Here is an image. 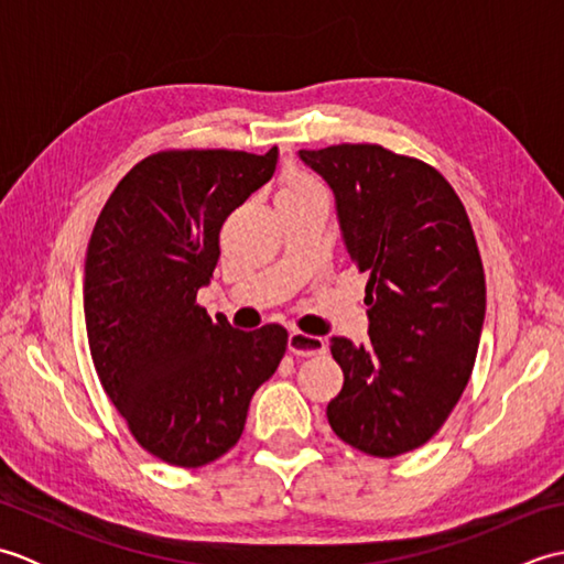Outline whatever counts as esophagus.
Wrapping results in <instances>:
<instances>
[{
	"label": "esophagus",
	"instance_id": "1",
	"mask_svg": "<svg viewBox=\"0 0 564 564\" xmlns=\"http://www.w3.org/2000/svg\"><path fill=\"white\" fill-rule=\"evenodd\" d=\"M289 351L295 356H317L327 351V344L322 337H313V334H303L293 329L289 334Z\"/></svg>",
	"mask_w": 564,
	"mask_h": 564
}]
</instances>
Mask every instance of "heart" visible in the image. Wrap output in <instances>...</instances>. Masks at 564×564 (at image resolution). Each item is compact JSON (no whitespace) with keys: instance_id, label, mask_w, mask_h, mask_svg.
Segmentation results:
<instances>
[{"instance_id":"b5f03b06","label":"heart","mask_w":564,"mask_h":564,"mask_svg":"<svg viewBox=\"0 0 564 564\" xmlns=\"http://www.w3.org/2000/svg\"><path fill=\"white\" fill-rule=\"evenodd\" d=\"M313 191H322V186L317 182H313L310 176L293 174L281 184L279 196H301V194H313Z\"/></svg>"}]
</instances>
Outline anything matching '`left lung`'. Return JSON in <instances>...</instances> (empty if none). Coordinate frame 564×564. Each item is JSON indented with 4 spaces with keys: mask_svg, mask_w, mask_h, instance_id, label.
Listing matches in <instances>:
<instances>
[{
    "mask_svg": "<svg viewBox=\"0 0 564 564\" xmlns=\"http://www.w3.org/2000/svg\"><path fill=\"white\" fill-rule=\"evenodd\" d=\"M334 194L344 247L368 273V344L332 337L344 388L327 419L378 458L436 434L470 380L485 271L470 220L434 166L380 145L301 150Z\"/></svg>",
    "mask_w": 564,
    "mask_h": 564,
    "instance_id": "obj_1",
    "label": "left lung"
}]
</instances>
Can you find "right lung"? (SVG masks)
<instances>
[{"label": "right lung", "mask_w": 564, "mask_h": 564, "mask_svg": "<svg viewBox=\"0 0 564 564\" xmlns=\"http://www.w3.org/2000/svg\"><path fill=\"white\" fill-rule=\"evenodd\" d=\"M279 148L172 150L130 170L84 263V319L101 386L142 448L200 467L239 441L251 394L289 346L281 325L239 332L196 293L213 279L227 215L275 174Z\"/></svg>", "instance_id": "right-lung-1"}]
</instances>
